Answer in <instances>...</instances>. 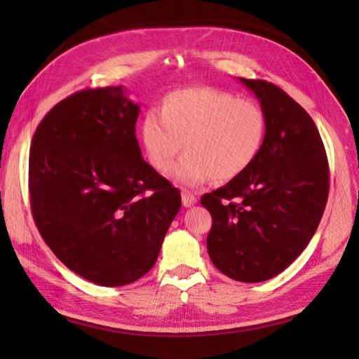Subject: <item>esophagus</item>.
<instances>
[{"label":"esophagus","mask_w":359,"mask_h":359,"mask_svg":"<svg viewBox=\"0 0 359 359\" xmlns=\"http://www.w3.org/2000/svg\"><path fill=\"white\" fill-rule=\"evenodd\" d=\"M197 202V197L193 194V193H189V191H187V189H184V191H182V203H184V207H193V205Z\"/></svg>","instance_id":"34e87169"}]
</instances>
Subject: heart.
<instances>
[{"label":"heart","instance_id":"1","mask_svg":"<svg viewBox=\"0 0 359 359\" xmlns=\"http://www.w3.org/2000/svg\"><path fill=\"white\" fill-rule=\"evenodd\" d=\"M265 137L261 106L216 88L172 90L160 114L148 111L140 121L142 147L154 170H170L185 148L172 177L191 188L239 177L256 162Z\"/></svg>","mask_w":359,"mask_h":359}]
</instances>
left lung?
Returning <instances> with one entry per match:
<instances>
[{
    "mask_svg": "<svg viewBox=\"0 0 359 359\" xmlns=\"http://www.w3.org/2000/svg\"><path fill=\"white\" fill-rule=\"evenodd\" d=\"M241 81L265 112L264 147L245 172L201 203L212 217L207 248L216 269L234 280L262 282L284 271L313 238L329 197V162L301 104L273 83Z\"/></svg>",
    "mask_w": 359,
    "mask_h": 359,
    "instance_id": "obj_1",
    "label": "left lung"
}]
</instances>
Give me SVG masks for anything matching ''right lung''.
<instances>
[{
	"mask_svg": "<svg viewBox=\"0 0 359 359\" xmlns=\"http://www.w3.org/2000/svg\"><path fill=\"white\" fill-rule=\"evenodd\" d=\"M123 88L79 90L46 114L29 152L30 210L60 261L103 287L156 264L180 193L144 162Z\"/></svg>",
	"mask_w": 359,
	"mask_h": 359,
	"instance_id": "right-lung-1",
	"label": "right lung"
}]
</instances>
